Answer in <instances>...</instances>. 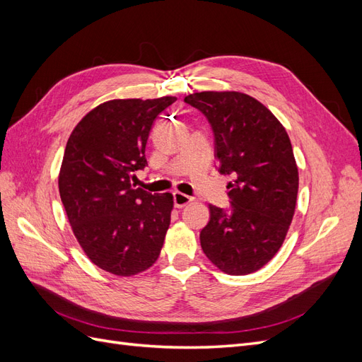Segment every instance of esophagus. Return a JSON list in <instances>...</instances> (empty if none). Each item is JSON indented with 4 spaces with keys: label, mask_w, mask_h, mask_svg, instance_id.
<instances>
[{
    "label": "esophagus",
    "mask_w": 362,
    "mask_h": 362,
    "mask_svg": "<svg viewBox=\"0 0 362 362\" xmlns=\"http://www.w3.org/2000/svg\"><path fill=\"white\" fill-rule=\"evenodd\" d=\"M192 201H193V198H190V196H187V194L180 193V192L173 193V204L177 208H182L185 205H189Z\"/></svg>",
    "instance_id": "obj_1"
}]
</instances>
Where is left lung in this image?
I'll return each mask as SVG.
<instances>
[{"label": "left lung", "mask_w": 362, "mask_h": 362, "mask_svg": "<svg viewBox=\"0 0 362 362\" xmlns=\"http://www.w3.org/2000/svg\"><path fill=\"white\" fill-rule=\"evenodd\" d=\"M211 124L218 172L231 210L210 208L201 231L206 258L228 275L259 270L276 255L293 221L299 172L286 128L266 105L242 92H199L184 100Z\"/></svg>", "instance_id": "8db88e82"}]
</instances>
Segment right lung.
I'll use <instances>...</instances> for the list:
<instances>
[{"mask_svg": "<svg viewBox=\"0 0 362 362\" xmlns=\"http://www.w3.org/2000/svg\"><path fill=\"white\" fill-rule=\"evenodd\" d=\"M177 98L112 100L87 113L71 133L59 192L72 233L95 266L134 276L158 259L173 210L172 193L134 189L146 166L156 117Z\"/></svg>", "mask_w": 362, "mask_h": 362, "instance_id": "obj_1", "label": "right lung"}]
</instances>
